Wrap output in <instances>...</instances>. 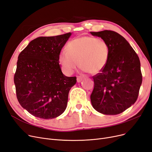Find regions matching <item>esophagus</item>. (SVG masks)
Returning <instances> with one entry per match:
<instances>
[{
    "mask_svg": "<svg viewBox=\"0 0 152 152\" xmlns=\"http://www.w3.org/2000/svg\"><path fill=\"white\" fill-rule=\"evenodd\" d=\"M83 80V77L80 76H77V83H80Z\"/></svg>",
    "mask_w": 152,
    "mask_h": 152,
    "instance_id": "obj_1",
    "label": "esophagus"
}]
</instances>
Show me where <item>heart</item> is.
Here are the masks:
<instances>
[{"label": "heart", "instance_id": "obj_1", "mask_svg": "<svg viewBox=\"0 0 152 152\" xmlns=\"http://www.w3.org/2000/svg\"><path fill=\"white\" fill-rule=\"evenodd\" d=\"M67 51H62L59 63L67 74L72 73L77 66L92 75L101 72L107 64L110 56L108 43L102 38L83 36L69 42Z\"/></svg>", "mask_w": 152, "mask_h": 152}]
</instances>
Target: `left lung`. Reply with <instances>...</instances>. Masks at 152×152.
<instances>
[{
	"instance_id": "1",
	"label": "left lung",
	"mask_w": 152,
	"mask_h": 152,
	"mask_svg": "<svg viewBox=\"0 0 152 152\" xmlns=\"http://www.w3.org/2000/svg\"><path fill=\"white\" fill-rule=\"evenodd\" d=\"M108 43L107 64L92 76L94 86L91 95L92 106L99 113L116 115L137 101L142 82L139 58L128 42L111 30L91 31Z\"/></svg>"
}]
</instances>
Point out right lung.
Wrapping results in <instances>:
<instances>
[{
    "label": "right lung",
    "mask_w": 152,
    "mask_h": 152,
    "mask_svg": "<svg viewBox=\"0 0 152 152\" xmlns=\"http://www.w3.org/2000/svg\"><path fill=\"white\" fill-rule=\"evenodd\" d=\"M71 35L69 32L37 38L18 55L14 79L16 95L21 106L32 115L53 118L66 108L76 77L63 74L58 56Z\"/></svg>",
    "instance_id": "obj_1"
}]
</instances>
